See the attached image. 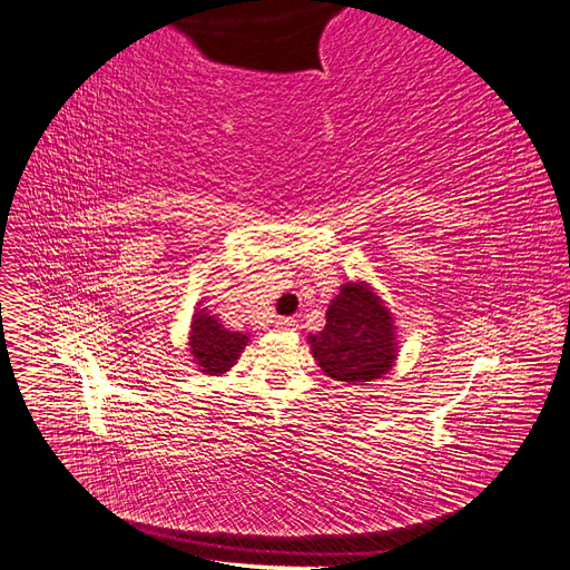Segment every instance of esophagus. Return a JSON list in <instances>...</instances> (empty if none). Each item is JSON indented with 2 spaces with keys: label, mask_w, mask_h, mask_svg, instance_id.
Returning <instances> with one entry per match:
<instances>
[{
  "label": "esophagus",
  "mask_w": 570,
  "mask_h": 570,
  "mask_svg": "<svg viewBox=\"0 0 570 570\" xmlns=\"http://www.w3.org/2000/svg\"><path fill=\"white\" fill-rule=\"evenodd\" d=\"M275 327H281V331H297V321L295 318H278L275 321Z\"/></svg>",
  "instance_id": "1"
}]
</instances>
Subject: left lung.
<instances>
[{
  "label": "left lung",
  "mask_w": 570,
  "mask_h": 570,
  "mask_svg": "<svg viewBox=\"0 0 570 570\" xmlns=\"http://www.w3.org/2000/svg\"><path fill=\"white\" fill-rule=\"evenodd\" d=\"M312 354L333 381L361 385L383 377L396 356L387 306L366 285H342L327 306L325 327L312 335Z\"/></svg>",
  "instance_id": "left-lung-1"
}]
</instances>
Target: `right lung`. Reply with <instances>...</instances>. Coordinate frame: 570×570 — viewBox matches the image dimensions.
Returning <instances> with one entry per match:
<instances>
[{
    "mask_svg": "<svg viewBox=\"0 0 570 570\" xmlns=\"http://www.w3.org/2000/svg\"><path fill=\"white\" fill-rule=\"evenodd\" d=\"M247 335L230 333L223 327L216 316H209L204 312L195 314L193 333H189V352L195 356V364L202 366L206 375L226 373L245 350Z\"/></svg>",
    "mask_w": 570,
    "mask_h": 570,
    "instance_id": "1",
    "label": "right lung"
}]
</instances>
